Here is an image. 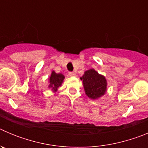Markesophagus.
<instances>
[{"mask_svg":"<svg viewBox=\"0 0 148 148\" xmlns=\"http://www.w3.org/2000/svg\"><path fill=\"white\" fill-rule=\"evenodd\" d=\"M69 75H70V76H75V73H74V72H70V73H69Z\"/></svg>","mask_w":148,"mask_h":148,"instance_id":"obj_1","label":"esophagus"}]
</instances>
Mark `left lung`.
Returning a JSON list of instances; mask_svg holds the SVG:
<instances>
[{"mask_svg":"<svg viewBox=\"0 0 148 148\" xmlns=\"http://www.w3.org/2000/svg\"><path fill=\"white\" fill-rule=\"evenodd\" d=\"M81 79L83 80L84 90L90 99H98L105 93L107 81L93 69L86 71Z\"/></svg>","mask_w":148,"mask_h":148,"instance_id":"1","label":"left lung"}]
</instances>
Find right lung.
Returning a JSON list of instances; mask_svg holds the SVG:
<instances>
[{
    "instance_id": "add662e5",
    "label": "right lung",
    "mask_w": 148,
    "mask_h": 148,
    "mask_svg": "<svg viewBox=\"0 0 148 148\" xmlns=\"http://www.w3.org/2000/svg\"><path fill=\"white\" fill-rule=\"evenodd\" d=\"M64 79V76L62 74H61V73L57 74L54 71H53L50 78H49V87L52 88V90L55 92L61 85V83L63 82Z\"/></svg>"
}]
</instances>
